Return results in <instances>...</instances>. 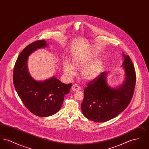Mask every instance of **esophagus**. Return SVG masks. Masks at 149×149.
<instances>
[{
  "label": "esophagus",
  "instance_id": "obj_1",
  "mask_svg": "<svg viewBox=\"0 0 149 149\" xmlns=\"http://www.w3.org/2000/svg\"><path fill=\"white\" fill-rule=\"evenodd\" d=\"M71 89H72V91H74V92H75V91H80L81 88H80L79 86H78L77 84H74V85L72 86Z\"/></svg>",
  "mask_w": 149,
  "mask_h": 149
}]
</instances>
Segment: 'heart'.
I'll return each instance as SVG.
<instances>
[{
  "label": "heart",
  "instance_id": "obj_1",
  "mask_svg": "<svg viewBox=\"0 0 149 149\" xmlns=\"http://www.w3.org/2000/svg\"><path fill=\"white\" fill-rule=\"evenodd\" d=\"M96 57L95 55L80 54L73 57L72 64L68 60H65L63 67L65 74L71 78L76 74L74 68H81V75L84 79L88 81H92L97 78L102 72L104 63L102 59L98 58L93 60Z\"/></svg>",
  "mask_w": 149,
  "mask_h": 149
}]
</instances>
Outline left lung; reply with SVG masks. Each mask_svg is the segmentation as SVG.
Wrapping results in <instances>:
<instances>
[{
  "label": "left lung",
  "mask_w": 149,
  "mask_h": 149,
  "mask_svg": "<svg viewBox=\"0 0 149 149\" xmlns=\"http://www.w3.org/2000/svg\"><path fill=\"white\" fill-rule=\"evenodd\" d=\"M125 79L122 84L112 87L107 83L108 72H103L89 83L84 89V98L81 104L86 118L95 122L110 120L123 111L132 98L136 74L131 60L122 53Z\"/></svg>",
  "instance_id": "obj_1"
}]
</instances>
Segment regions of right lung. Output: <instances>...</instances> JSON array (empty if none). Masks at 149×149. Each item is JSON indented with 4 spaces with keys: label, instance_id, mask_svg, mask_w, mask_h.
<instances>
[{
    "label": "right lung",
    "instance_id": "1",
    "mask_svg": "<svg viewBox=\"0 0 149 149\" xmlns=\"http://www.w3.org/2000/svg\"><path fill=\"white\" fill-rule=\"evenodd\" d=\"M48 44L39 40L27 46L19 55L13 70V83L18 96L29 111L39 117H48L56 113L68 94L72 84H66L53 77L38 81L32 77L27 66L29 56L38 49Z\"/></svg>",
    "mask_w": 149,
    "mask_h": 149
}]
</instances>
